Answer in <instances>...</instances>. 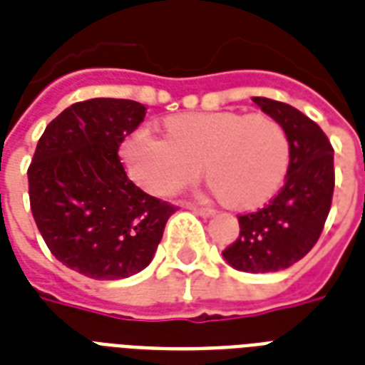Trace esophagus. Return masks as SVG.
Here are the masks:
<instances>
[{
	"mask_svg": "<svg viewBox=\"0 0 365 365\" xmlns=\"http://www.w3.org/2000/svg\"><path fill=\"white\" fill-rule=\"evenodd\" d=\"M187 208L189 210H193V212H197V214H199V216H202V217H210V216H214V208H210V206H197V205H187Z\"/></svg>",
	"mask_w": 365,
	"mask_h": 365,
	"instance_id": "1",
	"label": "esophagus"
}]
</instances>
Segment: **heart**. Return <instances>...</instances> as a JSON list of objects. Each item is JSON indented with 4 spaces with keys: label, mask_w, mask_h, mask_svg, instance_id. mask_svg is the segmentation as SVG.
Segmentation results:
<instances>
[{
    "label": "heart",
    "mask_w": 365,
    "mask_h": 365,
    "mask_svg": "<svg viewBox=\"0 0 365 365\" xmlns=\"http://www.w3.org/2000/svg\"><path fill=\"white\" fill-rule=\"evenodd\" d=\"M165 125L168 136L138 128L121 148L130 176L149 193H176L197 182L205 165L223 202L250 208L269 199L288 170L289 138L265 113H183Z\"/></svg>",
    "instance_id": "obj_1"
}]
</instances>
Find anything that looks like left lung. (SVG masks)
Returning <instances> with one entry per match:
<instances>
[{
    "label": "left lung",
    "mask_w": 365,
    "mask_h": 365,
    "mask_svg": "<svg viewBox=\"0 0 365 365\" xmlns=\"http://www.w3.org/2000/svg\"><path fill=\"white\" fill-rule=\"evenodd\" d=\"M252 100L288 134V174L269 205L239 216L240 233L223 250V257L244 272L282 271L320 239L335 187L334 148L322 128L299 110L261 96Z\"/></svg>",
    "instance_id": "1"
}]
</instances>
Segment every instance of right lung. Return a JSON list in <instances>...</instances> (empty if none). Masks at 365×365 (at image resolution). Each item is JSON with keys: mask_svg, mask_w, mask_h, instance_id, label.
<instances>
[{"mask_svg": "<svg viewBox=\"0 0 365 365\" xmlns=\"http://www.w3.org/2000/svg\"><path fill=\"white\" fill-rule=\"evenodd\" d=\"M143 117L134 100L77 102L48 123L28 168L31 214L51 254L94 280L145 269L178 210L134 185L117 153Z\"/></svg>", "mask_w": 365, "mask_h": 365, "instance_id": "right-lung-1", "label": "right lung"}]
</instances>
